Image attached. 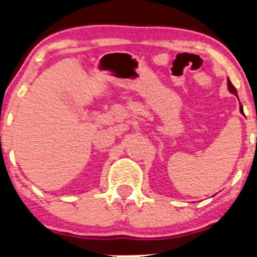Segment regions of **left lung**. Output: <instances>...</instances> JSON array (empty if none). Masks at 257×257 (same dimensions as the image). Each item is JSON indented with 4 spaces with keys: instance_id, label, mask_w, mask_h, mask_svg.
I'll list each match as a JSON object with an SVG mask.
<instances>
[{
    "instance_id": "obj_1",
    "label": "left lung",
    "mask_w": 257,
    "mask_h": 257,
    "mask_svg": "<svg viewBox=\"0 0 257 257\" xmlns=\"http://www.w3.org/2000/svg\"><path fill=\"white\" fill-rule=\"evenodd\" d=\"M228 90H229L231 93H233V94H235V96H236V97H237V92H236V89H235V87L233 86V84H231V83H230V80H229V79H228ZM240 112H241V113H243V107H242V105H241V106H240Z\"/></svg>"
}]
</instances>
